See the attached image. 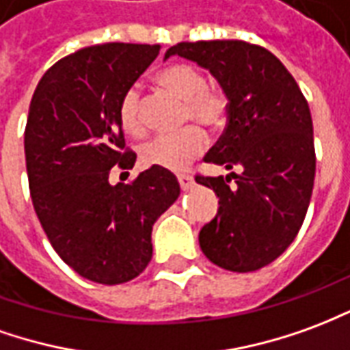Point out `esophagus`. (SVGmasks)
Masks as SVG:
<instances>
[{"label":"esophagus","instance_id":"1","mask_svg":"<svg viewBox=\"0 0 350 350\" xmlns=\"http://www.w3.org/2000/svg\"><path fill=\"white\" fill-rule=\"evenodd\" d=\"M177 180H179V185L183 190H190V188L194 187V179H192L190 175H177Z\"/></svg>","mask_w":350,"mask_h":350}]
</instances>
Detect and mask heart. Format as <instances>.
<instances>
[{"label":"heart","mask_w":350,"mask_h":350,"mask_svg":"<svg viewBox=\"0 0 350 350\" xmlns=\"http://www.w3.org/2000/svg\"><path fill=\"white\" fill-rule=\"evenodd\" d=\"M160 90L183 101L180 122L202 124L205 128H219L228 115V100L224 92L207 86L202 71L188 64H171L160 69L154 77ZM118 120L126 133L139 137L147 130L145 103L137 88L124 92L118 105ZM207 135L198 126H188L179 133L160 135L141 148V158L147 165L170 171L187 170L192 160L203 154Z\"/></svg>","instance_id":"b5f03b06"}]
</instances>
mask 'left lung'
Listing matches in <instances>:
<instances>
[{
	"mask_svg": "<svg viewBox=\"0 0 350 350\" xmlns=\"http://www.w3.org/2000/svg\"><path fill=\"white\" fill-rule=\"evenodd\" d=\"M175 54L209 69L226 94V130L203 160L241 167L226 179L196 177L219 198L200 247L219 267L256 271L288 249L306 219L314 183L311 111L288 69L264 46L198 41L171 46L165 58Z\"/></svg>",
	"mask_w": 350,
	"mask_h": 350,
	"instance_id": "8db88e82",
	"label": "left lung"
}]
</instances>
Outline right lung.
<instances>
[{"label": "right lung", "instance_id": "add662e5", "mask_svg": "<svg viewBox=\"0 0 350 350\" xmlns=\"http://www.w3.org/2000/svg\"><path fill=\"white\" fill-rule=\"evenodd\" d=\"M160 44L105 43L56 62L37 84L24 131L29 194L37 219L60 258L88 281L120 284L152 258V226L179 198L177 177L148 167L124 185L128 170L118 105Z\"/></svg>", "mask_w": 350, "mask_h": 350}]
</instances>
